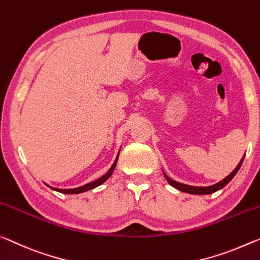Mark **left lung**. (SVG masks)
<instances>
[{"label": "left lung", "mask_w": 260, "mask_h": 260, "mask_svg": "<svg viewBox=\"0 0 260 260\" xmlns=\"http://www.w3.org/2000/svg\"><path fill=\"white\" fill-rule=\"evenodd\" d=\"M244 160V156L242 158V160L240 161V164L237 165V167L233 170V172L229 174V175L223 178L222 181H220L219 183H216L214 185H211V186H192V185H188V184H183V183H178L176 181L172 180V178H169L166 174L164 173V175L166 177V180L168 181V183L174 188H176L177 190L183 191V192H186V193H192V194H210V193H213L215 191H218L220 189H222L223 186H226L229 182L233 180V177L236 175V173L238 172V169L241 168L242 162H243Z\"/></svg>", "instance_id": "obj_1"}]
</instances>
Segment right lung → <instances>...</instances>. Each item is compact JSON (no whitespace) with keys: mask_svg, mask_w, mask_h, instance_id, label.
<instances>
[{"mask_svg":"<svg viewBox=\"0 0 260 260\" xmlns=\"http://www.w3.org/2000/svg\"><path fill=\"white\" fill-rule=\"evenodd\" d=\"M117 159H118V155L116 156V159H115V161H114V164H113L112 167L109 168L108 172L106 173L104 176L100 177V178H98V180L93 181V182H91V183H87V184H85V185H83V186H79V188H75V189H57V188H52V186H49V185H47V186H49L50 189H53V190H55V191H58V192H61V193H69V194H72V193H80V192H85V191L92 190V189L96 188V186L101 185L102 183L108 180V178L110 177V175H112V174H113L115 167H116Z\"/></svg>","mask_w":260,"mask_h":260,"instance_id":"obj_1","label":"right lung"}]
</instances>
